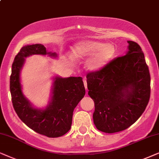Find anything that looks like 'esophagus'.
<instances>
[{
	"label": "esophagus",
	"mask_w": 159,
	"mask_h": 159,
	"mask_svg": "<svg viewBox=\"0 0 159 159\" xmlns=\"http://www.w3.org/2000/svg\"><path fill=\"white\" fill-rule=\"evenodd\" d=\"M84 86H85V89L87 90V82H86L85 78H84Z\"/></svg>",
	"instance_id": "1"
}]
</instances>
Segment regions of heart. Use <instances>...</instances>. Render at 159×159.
Listing matches in <instances>:
<instances>
[{
    "label": "heart",
    "instance_id": "1",
    "mask_svg": "<svg viewBox=\"0 0 159 159\" xmlns=\"http://www.w3.org/2000/svg\"><path fill=\"white\" fill-rule=\"evenodd\" d=\"M116 48L113 44L105 43L93 40L81 41L72 49L75 59H84L92 56L87 62L88 68L93 71L99 70L106 66L114 57Z\"/></svg>",
    "mask_w": 159,
    "mask_h": 159
}]
</instances>
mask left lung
Wrapping results in <instances>:
<instances>
[{"label": "left lung", "instance_id": "8db88e82", "mask_svg": "<svg viewBox=\"0 0 159 159\" xmlns=\"http://www.w3.org/2000/svg\"><path fill=\"white\" fill-rule=\"evenodd\" d=\"M128 43L126 55L86 75L88 94L94 102L93 120L97 129L105 133L132 126L151 96V75L142 48L136 42Z\"/></svg>", "mask_w": 159, "mask_h": 159}]
</instances>
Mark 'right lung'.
Masks as SVG:
<instances>
[{"label":"right lung","mask_w":159,"mask_h":159,"mask_svg":"<svg viewBox=\"0 0 159 159\" xmlns=\"http://www.w3.org/2000/svg\"><path fill=\"white\" fill-rule=\"evenodd\" d=\"M46 54L57 57L55 53L46 52L42 44L27 45L21 48L12 64L10 92L14 111L28 127L48 137H58L70 129L73 111L84 97L86 91L81 77H56L48 106L45 110L32 107L22 94L20 70L25 57L33 54Z\"/></svg>","instance_id":"right-lung-1"}]
</instances>
